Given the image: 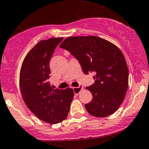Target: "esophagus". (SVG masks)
Listing matches in <instances>:
<instances>
[{
	"instance_id": "obj_1",
	"label": "esophagus",
	"mask_w": 149,
	"mask_h": 149,
	"mask_svg": "<svg viewBox=\"0 0 149 149\" xmlns=\"http://www.w3.org/2000/svg\"><path fill=\"white\" fill-rule=\"evenodd\" d=\"M83 89V87L80 85V86L77 87V88H73V92H74L75 95H78V94L80 93V92Z\"/></svg>"
}]
</instances>
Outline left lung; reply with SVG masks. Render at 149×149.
I'll return each instance as SVG.
<instances>
[{
	"label": "left lung",
	"mask_w": 149,
	"mask_h": 149,
	"mask_svg": "<svg viewBox=\"0 0 149 149\" xmlns=\"http://www.w3.org/2000/svg\"><path fill=\"white\" fill-rule=\"evenodd\" d=\"M74 56L85 74L95 73V84L87 87L93 98L85 107L90 115L107 117L118 109L128 87L127 65L117 46L95 36L68 37L59 45Z\"/></svg>",
	"instance_id": "obj_1"
}]
</instances>
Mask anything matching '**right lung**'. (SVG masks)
I'll return each instance as SVG.
<instances>
[{"mask_svg": "<svg viewBox=\"0 0 149 149\" xmlns=\"http://www.w3.org/2000/svg\"><path fill=\"white\" fill-rule=\"evenodd\" d=\"M63 38L38 42L27 53L19 73V87L24 102L36 116L44 122L57 124L67 118L74 92L72 88H52L47 81L49 61Z\"/></svg>", "mask_w": 149, "mask_h": 149, "instance_id": "1", "label": "right lung"}]
</instances>
